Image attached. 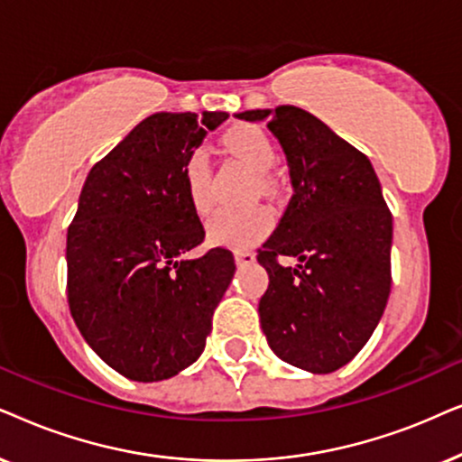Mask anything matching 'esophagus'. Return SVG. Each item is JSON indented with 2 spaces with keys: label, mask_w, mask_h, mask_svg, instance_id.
I'll use <instances>...</instances> for the list:
<instances>
[{
  "label": "esophagus",
  "mask_w": 462,
  "mask_h": 462,
  "mask_svg": "<svg viewBox=\"0 0 462 462\" xmlns=\"http://www.w3.org/2000/svg\"><path fill=\"white\" fill-rule=\"evenodd\" d=\"M255 255L251 254V251H236L235 254V262L236 266H249V263H254Z\"/></svg>",
  "instance_id": "obj_1"
}]
</instances>
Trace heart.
Returning a JSON list of instances; mask_svg holds the SVG:
<instances>
[{
  "label": "heart",
  "instance_id": "heart-1",
  "mask_svg": "<svg viewBox=\"0 0 462 462\" xmlns=\"http://www.w3.org/2000/svg\"><path fill=\"white\" fill-rule=\"evenodd\" d=\"M226 150L243 160L257 173V188L263 196L276 192V183L270 171L276 164V150L260 126L241 125L224 134ZM183 183L189 205L199 215H207L213 207L211 194V162L205 150H194L183 162ZM273 227V215L263 207L249 208H221L208 219L207 236L213 245L230 249H249L260 243Z\"/></svg>",
  "mask_w": 462,
  "mask_h": 462
}]
</instances>
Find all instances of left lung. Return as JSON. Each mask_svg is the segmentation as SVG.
Returning <instances> with one entry per match:
<instances>
[{"mask_svg": "<svg viewBox=\"0 0 462 462\" xmlns=\"http://www.w3.org/2000/svg\"><path fill=\"white\" fill-rule=\"evenodd\" d=\"M268 122L293 196L257 262L268 273L260 323L289 365L329 374L365 346L391 293L393 217L365 153L304 109L236 114ZM279 256H298L295 269Z\"/></svg>", "mask_w": 462, "mask_h": 462, "instance_id": "left-lung-1", "label": "left lung"}]
</instances>
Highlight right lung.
I'll list each match as a JSON object with an SVG mask.
<instances>
[{
    "instance_id": "add662e5",
    "label": "right lung",
    "mask_w": 462,
    "mask_h": 462,
    "mask_svg": "<svg viewBox=\"0 0 462 462\" xmlns=\"http://www.w3.org/2000/svg\"><path fill=\"white\" fill-rule=\"evenodd\" d=\"M226 112L152 114L79 192L67 230V298L79 334L109 367L137 383L167 380L199 359L235 257L211 249L189 205L183 162Z\"/></svg>"
}]
</instances>
